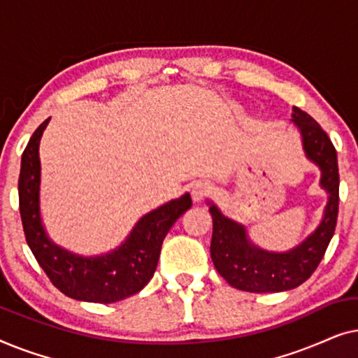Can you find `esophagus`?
I'll list each match as a JSON object with an SVG mask.
<instances>
[{
  "mask_svg": "<svg viewBox=\"0 0 358 358\" xmlns=\"http://www.w3.org/2000/svg\"><path fill=\"white\" fill-rule=\"evenodd\" d=\"M210 192H212V185L207 180H197V182L192 184V189H190V194H192V199L195 202L203 200Z\"/></svg>",
  "mask_w": 358,
  "mask_h": 358,
  "instance_id": "1",
  "label": "esophagus"
}]
</instances>
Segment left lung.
Returning <instances> with one entry per match:
<instances>
[{
  "label": "left lung",
  "instance_id": "obj_1",
  "mask_svg": "<svg viewBox=\"0 0 358 358\" xmlns=\"http://www.w3.org/2000/svg\"><path fill=\"white\" fill-rule=\"evenodd\" d=\"M292 122L300 131L305 156L321 171L320 185L327 194L324 213L315 231L288 251H267L249 238L244 224L224 217L217 205L207 200L213 220V266L229 285L243 292H285L301 285L320 266L334 234L339 210V168L337 153L320 124L298 107H293Z\"/></svg>",
  "mask_w": 358,
  "mask_h": 358
}]
</instances>
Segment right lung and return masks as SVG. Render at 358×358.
Here are the masks:
<instances>
[{
    "label": "right lung",
    "mask_w": 358,
    "mask_h": 358,
    "mask_svg": "<svg viewBox=\"0 0 358 358\" xmlns=\"http://www.w3.org/2000/svg\"><path fill=\"white\" fill-rule=\"evenodd\" d=\"M48 122L50 119L34 131L21 158L19 212L29 248L53 285L66 296L80 301L114 303L135 295L153 277L166 234L192 205L190 194L185 192L145 213L120 246L109 252L81 256L58 246L47 234L41 215L38 145Z\"/></svg>",
    "instance_id": "add662e5"
}]
</instances>
